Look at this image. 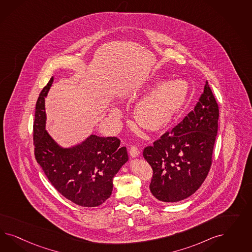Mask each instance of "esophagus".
<instances>
[{"mask_svg":"<svg viewBox=\"0 0 252 252\" xmlns=\"http://www.w3.org/2000/svg\"><path fill=\"white\" fill-rule=\"evenodd\" d=\"M129 153L132 157H137L139 155L140 152H139V150H138L137 146L133 145L130 147Z\"/></svg>","mask_w":252,"mask_h":252,"instance_id":"34e87169","label":"esophagus"}]
</instances>
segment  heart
Masks as SVG:
<instances>
[{"instance_id":"heart-1","label":"heart","mask_w":252,"mask_h":252,"mask_svg":"<svg viewBox=\"0 0 252 252\" xmlns=\"http://www.w3.org/2000/svg\"><path fill=\"white\" fill-rule=\"evenodd\" d=\"M187 94L188 85L183 80L160 85L138 103L136 110L137 123L147 129L162 127L183 106ZM118 115L117 110L112 111V115Z\"/></svg>"}]
</instances>
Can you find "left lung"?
Wrapping results in <instances>:
<instances>
[{
  "mask_svg": "<svg viewBox=\"0 0 252 252\" xmlns=\"http://www.w3.org/2000/svg\"><path fill=\"white\" fill-rule=\"evenodd\" d=\"M219 106L208 82L196 106L163 133L143 157L153 168L150 189L161 202H176L198 190L213 162Z\"/></svg>",
  "mask_w": 252,
  "mask_h": 252,
  "instance_id": "8db88e82",
  "label": "left lung"
}]
</instances>
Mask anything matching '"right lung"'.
<instances>
[{
	"label": "right lung",
	"instance_id": "obj_1",
	"mask_svg": "<svg viewBox=\"0 0 252 252\" xmlns=\"http://www.w3.org/2000/svg\"><path fill=\"white\" fill-rule=\"evenodd\" d=\"M54 81L39 93L33 125L34 154L54 189L79 206L96 207L110 198L113 178L128 160L116 137L92 135L83 143L63 149L46 132L44 98Z\"/></svg>",
	"mask_w": 252,
	"mask_h": 252
}]
</instances>
